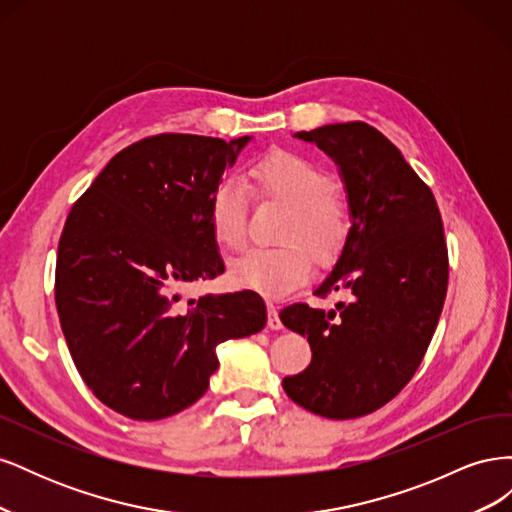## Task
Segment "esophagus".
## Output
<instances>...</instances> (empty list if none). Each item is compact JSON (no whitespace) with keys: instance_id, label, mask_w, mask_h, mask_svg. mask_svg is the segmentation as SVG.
Returning <instances> with one entry per match:
<instances>
[{"instance_id":"34e87169","label":"esophagus","mask_w":512,"mask_h":512,"mask_svg":"<svg viewBox=\"0 0 512 512\" xmlns=\"http://www.w3.org/2000/svg\"><path fill=\"white\" fill-rule=\"evenodd\" d=\"M267 309H269V327L273 329V331H280L284 324H282V320H280V314H277V307H275V303H267Z\"/></svg>"}]
</instances>
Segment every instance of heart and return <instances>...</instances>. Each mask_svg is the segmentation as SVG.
<instances>
[{
  "instance_id": "b5f03b06",
  "label": "heart",
  "mask_w": 512,
  "mask_h": 512,
  "mask_svg": "<svg viewBox=\"0 0 512 512\" xmlns=\"http://www.w3.org/2000/svg\"><path fill=\"white\" fill-rule=\"evenodd\" d=\"M252 188L288 207L280 247H250L228 262L230 282L267 297H284L314 271V254L333 260L352 232L348 198L333 188L331 175L312 158L271 151L250 166ZM209 226L222 247H239L247 232V194L241 183L224 181L209 200Z\"/></svg>"
}]
</instances>
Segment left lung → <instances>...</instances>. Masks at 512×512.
Listing matches in <instances>:
<instances>
[{
    "mask_svg": "<svg viewBox=\"0 0 512 512\" xmlns=\"http://www.w3.org/2000/svg\"><path fill=\"white\" fill-rule=\"evenodd\" d=\"M297 138L329 153L346 183L352 232L314 294L346 290L350 303L282 309V322L312 348V363L282 384L294 404L346 421L389 404L421 365L446 299L444 226L429 185L369 123H331Z\"/></svg>",
    "mask_w": 512,
    "mask_h": 512,
    "instance_id": "left-lung-1",
    "label": "left lung"
}]
</instances>
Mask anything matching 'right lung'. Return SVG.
I'll use <instances>...</instances> for the list:
<instances>
[{"label": "right lung", "mask_w": 512, "mask_h": 512, "mask_svg": "<svg viewBox=\"0 0 512 512\" xmlns=\"http://www.w3.org/2000/svg\"><path fill=\"white\" fill-rule=\"evenodd\" d=\"M250 136H147L104 166L72 205L57 247L55 303L72 361L94 395L160 421L205 395L215 346L267 324L260 294L181 303L224 273L209 200Z\"/></svg>", "instance_id": "obj_1"}]
</instances>
